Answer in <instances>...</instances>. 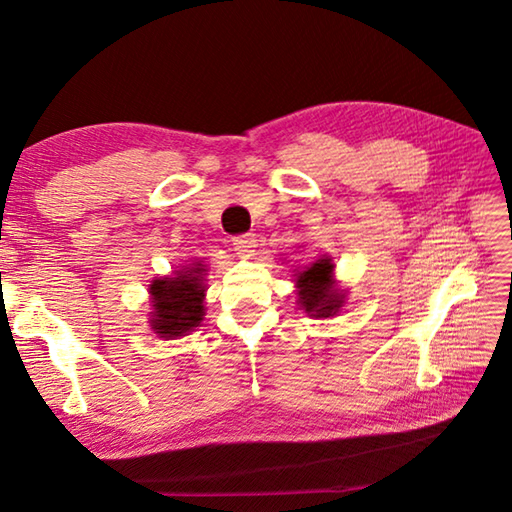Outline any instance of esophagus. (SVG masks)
Here are the masks:
<instances>
[{"label": "esophagus", "instance_id": "esophagus-1", "mask_svg": "<svg viewBox=\"0 0 512 512\" xmlns=\"http://www.w3.org/2000/svg\"><path fill=\"white\" fill-rule=\"evenodd\" d=\"M233 248L239 257H250L257 248V237L253 233H244L233 237Z\"/></svg>", "mask_w": 512, "mask_h": 512}]
</instances>
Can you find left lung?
<instances>
[{
  "label": "left lung",
  "mask_w": 512,
  "mask_h": 512,
  "mask_svg": "<svg viewBox=\"0 0 512 512\" xmlns=\"http://www.w3.org/2000/svg\"><path fill=\"white\" fill-rule=\"evenodd\" d=\"M334 264L330 257H321L308 268L297 270L295 281L299 288V303L310 317L328 319L334 317L339 308L345 303V292L336 288L332 277Z\"/></svg>",
  "instance_id": "8db88e82"
}]
</instances>
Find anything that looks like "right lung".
<instances>
[{
    "label": "right lung",
    "mask_w": 512,
    "mask_h": 512,
    "mask_svg": "<svg viewBox=\"0 0 512 512\" xmlns=\"http://www.w3.org/2000/svg\"><path fill=\"white\" fill-rule=\"evenodd\" d=\"M204 275V264L193 262L176 270L173 277L151 281L149 295L154 312H149V323L160 339H178L202 323Z\"/></svg>",
    "instance_id": "add662e5"
}]
</instances>
